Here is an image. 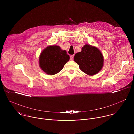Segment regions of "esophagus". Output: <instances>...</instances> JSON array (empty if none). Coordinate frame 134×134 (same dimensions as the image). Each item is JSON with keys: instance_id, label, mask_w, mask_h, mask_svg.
<instances>
[{"instance_id": "esophagus-1", "label": "esophagus", "mask_w": 134, "mask_h": 134, "mask_svg": "<svg viewBox=\"0 0 134 134\" xmlns=\"http://www.w3.org/2000/svg\"><path fill=\"white\" fill-rule=\"evenodd\" d=\"M74 59V55H71L70 56V60H73Z\"/></svg>"}]
</instances>
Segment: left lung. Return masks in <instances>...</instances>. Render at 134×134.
Returning a JSON list of instances; mask_svg holds the SVG:
<instances>
[{
    "mask_svg": "<svg viewBox=\"0 0 134 134\" xmlns=\"http://www.w3.org/2000/svg\"><path fill=\"white\" fill-rule=\"evenodd\" d=\"M74 60L80 69L89 76L98 73L104 65L103 54L96 47L90 44H85L81 51L75 55Z\"/></svg>",
    "mask_w": 134,
    "mask_h": 134,
    "instance_id": "obj_1",
    "label": "left lung"
}]
</instances>
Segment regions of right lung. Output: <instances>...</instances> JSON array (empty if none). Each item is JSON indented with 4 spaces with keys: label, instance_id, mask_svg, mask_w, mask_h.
Segmentation results:
<instances>
[{
    "label": "right lung",
    "instance_id": "1",
    "mask_svg": "<svg viewBox=\"0 0 134 134\" xmlns=\"http://www.w3.org/2000/svg\"><path fill=\"white\" fill-rule=\"evenodd\" d=\"M70 60L66 51L57 45H49L42 51L38 59L39 66L46 74L53 75L62 70Z\"/></svg>",
    "mask_w": 134,
    "mask_h": 134
}]
</instances>
